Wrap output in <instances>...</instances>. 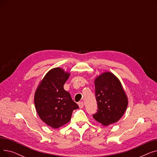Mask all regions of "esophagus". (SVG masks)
Listing matches in <instances>:
<instances>
[{
  "label": "esophagus",
  "mask_w": 157,
  "mask_h": 157,
  "mask_svg": "<svg viewBox=\"0 0 157 157\" xmlns=\"http://www.w3.org/2000/svg\"><path fill=\"white\" fill-rule=\"evenodd\" d=\"M78 105L79 107V108H83L84 106V102H78Z\"/></svg>",
  "instance_id": "obj_1"
}]
</instances>
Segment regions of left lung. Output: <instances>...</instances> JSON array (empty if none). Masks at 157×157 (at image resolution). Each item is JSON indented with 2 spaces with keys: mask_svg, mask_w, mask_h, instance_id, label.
<instances>
[{
  "mask_svg": "<svg viewBox=\"0 0 157 157\" xmlns=\"http://www.w3.org/2000/svg\"><path fill=\"white\" fill-rule=\"evenodd\" d=\"M98 109L94 118L102 125L117 122L124 114L128 98L120 80L110 72H105L95 79Z\"/></svg>",
  "mask_w": 157,
  "mask_h": 157,
  "instance_id": "obj_1",
  "label": "left lung"
}]
</instances>
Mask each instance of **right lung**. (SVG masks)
<instances>
[{"instance_id":"right-lung-1","label":"right lung","mask_w":157,"mask_h":157,"mask_svg":"<svg viewBox=\"0 0 157 157\" xmlns=\"http://www.w3.org/2000/svg\"><path fill=\"white\" fill-rule=\"evenodd\" d=\"M70 73L56 67L46 74L34 95V104L40 118L46 125L58 128L69 122L72 111L79 108L63 85Z\"/></svg>"}]
</instances>
